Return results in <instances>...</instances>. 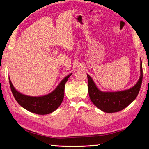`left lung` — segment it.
Wrapping results in <instances>:
<instances>
[{
    "label": "left lung",
    "instance_id": "8db88e82",
    "mask_svg": "<svg viewBox=\"0 0 149 149\" xmlns=\"http://www.w3.org/2000/svg\"><path fill=\"white\" fill-rule=\"evenodd\" d=\"M140 68V78L136 85L128 90L113 93L100 91L92 78L87 74L88 94L92 102L102 111L106 113H115L124 109L138 95L143 79L141 60Z\"/></svg>",
    "mask_w": 149,
    "mask_h": 149
}]
</instances>
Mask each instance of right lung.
Listing matches in <instances>:
<instances>
[{"instance_id":"1","label":"right lung","mask_w":149,"mask_h":149,"mask_svg":"<svg viewBox=\"0 0 149 149\" xmlns=\"http://www.w3.org/2000/svg\"><path fill=\"white\" fill-rule=\"evenodd\" d=\"M71 74L67 75L63 80H62L57 87L52 93L40 97L28 96L21 94L13 87L10 79L9 82L13 95L21 106L29 111L38 115H47L53 112L61 105L64 96L65 83Z\"/></svg>"}]
</instances>
